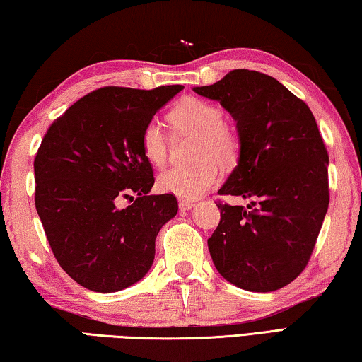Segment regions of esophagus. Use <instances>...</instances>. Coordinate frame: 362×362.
I'll return each instance as SVG.
<instances>
[{"label":"esophagus","instance_id":"1","mask_svg":"<svg viewBox=\"0 0 362 362\" xmlns=\"http://www.w3.org/2000/svg\"><path fill=\"white\" fill-rule=\"evenodd\" d=\"M194 205H195V202H192V200H181V202H180V210H182V211L191 210Z\"/></svg>","mask_w":362,"mask_h":362}]
</instances>
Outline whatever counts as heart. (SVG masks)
Segmentation results:
<instances>
[{
	"mask_svg": "<svg viewBox=\"0 0 362 362\" xmlns=\"http://www.w3.org/2000/svg\"><path fill=\"white\" fill-rule=\"evenodd\" d=\"M170 120L176 128L199 134L197 158L202 162L162 171L157 176V189L182 200L199 199L221 180V167L216 160L228 165L239 157L240 138L233 127L223 122L221 109L204 99H182L170 112ZM141 152L153 167H163L167 162V139L157 122H149L142 129Z\"/></svg>",
	"mask_w": 362,
	"mask_h": 362,
	"instance_id": "b5f03b06",
	"label": "heart"
}]
</instances>
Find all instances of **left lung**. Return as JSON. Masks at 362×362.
<instances>
[{"label":"left lung","instance_id":"left-lung-1","mask_svg":"<svg viewBox=\"0 0 362 362\" xmlns=\"http://www.w3.org/2000/svg\"><path fill=\"white\" fill-rule=\"evenodd\" d=\"M194 91L220 100L240 138L237 167L218 194L257 200L247 209L218 202L221 220L209 239L215 268L248 292L286 287L310 262L329 209V153L315 115L255 70H233Z\"/></svg>","mask_w":362,"mask_h":362}]
</instances>
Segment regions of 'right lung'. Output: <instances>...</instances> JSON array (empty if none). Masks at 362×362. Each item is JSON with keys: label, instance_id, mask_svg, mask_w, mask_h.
I'll return each instance as SVG.
<instances>
[{"label": "right lung", "instance_id": "obj_1", "mask_svg": "<svg viewBox=\"0 0 362 362\" xmlns=\"http://www.w3.org/2000/svg\"><path fill=\"white\" fill-rule=\"evenodd\" d=\"M181 90L104 86L47 128L33 162L35 206L57 263L81 287L118 292L151 269L156 237L176 216L177 200L149 194L156 180L141 133ZM133 194V204L117 209Z\"/></svg>", "mask_w": 362, "mask_h": 362}]
</instances>
